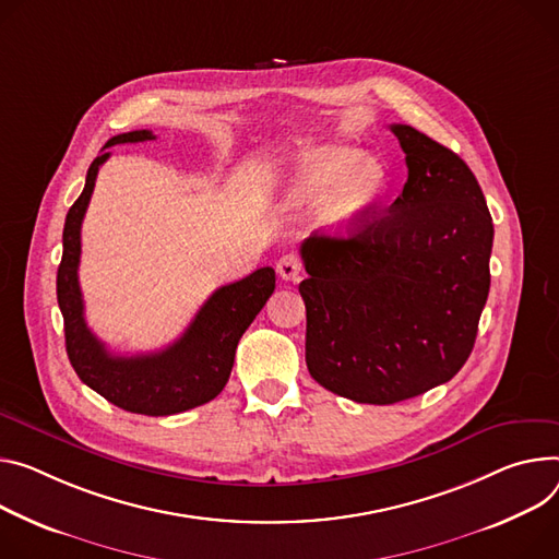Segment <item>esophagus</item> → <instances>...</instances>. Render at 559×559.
<instances>
[{
	"label": "esophagus",
	"mask_w": 559,
	"mask_h": 559,
	"mask_svg": "<svg viewBox=\"0 0 559 559\" xmlns=\"http://www.w3.org/2000/svg\"><path fill=\"white\" fill-rule=\"evenodd\" d=\"M276 272L283 281H300L302 276V263L294 257V253H285V257L276 263Z\"/></svg>",
	"instance_id": "obj_1"
}]
</instances>
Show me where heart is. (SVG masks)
Returning <instances> with one entry per match:
<instances>
[{
	"mask_svg": "<svg viewBox=\"0 0 559 559\" xmlns=\"http://www.w3.org/2000/svg\"><path fill=\"white\" fill-rule=\"evenodd\" d=\"M385 189L383 167L349 146H319L300 156L283 193L287 207L323 205V223L343 234L357 225Z\"/></svg>",
	"mask_w": 559,
	"mask_h": 559,
	"instance_id": "obj_1",
	"label": "heart"
}]
</instances>
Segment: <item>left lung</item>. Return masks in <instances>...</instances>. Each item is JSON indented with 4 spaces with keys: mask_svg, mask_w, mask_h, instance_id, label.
Instances as JSON below:
<instances>
[{
    "mask_svg": "<svg viewBox=\"0 0 559 559\" xmlns=\"http://www.w3.org/2000/svg\"><path fill=\"white\" fill-rule=\"evenodd\" d=\"M408 182L345 238L300 245L306 364L325 390L388 405L450 381L471 357L490 289L492 218L468 165L390 124Z\"/></svg>",
    "mask_w": 559,
    "mask_h": 559,
    "instance_id": "8db88e82",
    "label": "left lung"
}]
</instances>
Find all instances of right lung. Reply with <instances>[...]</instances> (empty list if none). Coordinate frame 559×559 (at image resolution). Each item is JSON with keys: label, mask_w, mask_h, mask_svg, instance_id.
Listing matches in <instances>:
<instances>
[{"label": "right lung", "mask_w": 559, "mask_h": 559, "mask_svg": "<svg viewBox=\"0 0 559 559\" xmlns=\"http://www.w3.org/2000/svg\"><path fill=\"white\" fill-rule=\"evenodd\" d=\"M156 140L140 129L114 135L86 174V185L67 214L62 234V263L58 267V302L64 317L67 354L78 377L118 408L135 415L167 417L212 401L225 388L245 330L263 310L274 292L276 274L261 267L242 281L218 287L198 310L185 334L160 352L116 357L84 321V300L78 281L80 229L99 167L109 146Z\"/></svg>", "instance_id": "obj_1"}]
</instances>
